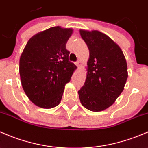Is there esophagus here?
<instances>
[{
  "instance_id": "esophagus-1",
  "label": "esophagus",
  "mask_w": 148,
  "mask_h": 148,
  "mask_svg": "<svg viewBox=\"0 0 148 148\" xmlns=\"http://www.w3.org/2000/svg\"><path fill=\"white\" fill-rule=\"evenodd\" d=\"M76 65H77V66H82L81 62H79V61H78V62H76Z\"/></svg>"
}]
</instances>
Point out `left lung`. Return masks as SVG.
Wrapping results in <instances>:
<instances>
[{
	"label": "left lung",
	"instance_id": "8db88e82",
	"mask_svg": "<svg viewBox=\"0 0 148 148\" xmlns=\"http://www.w3.org/2000/svg\"><path fill=\"white\" fill-rule=\"evenodd\" d=\"M87 45L89 58L84 85L78 92L80 102L87 110L100 112L115 102L127 79V65L120 47L99 31L80 29Z\"/></svg>",
	"mask_w": 148,
	"mask_h": 148
}]
</instances>
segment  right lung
<instances>
[{"label":"right lung","mask_w":148,"mask_h":148,"mask_svg":"<svg viewBox=\"0 0 148 148\" xmlns=\"http://www.w3.org/2000/svg\"><path fill=\"white\" fill-rule=\"evenodd\" d=\"M72 28L55 26L31 37L22 52L19 73L28 99L41 108L59 105L66 84L77 66L69 61L66 49Z\"/></svg>","instance_id":"obj_1"}]
</instances>
